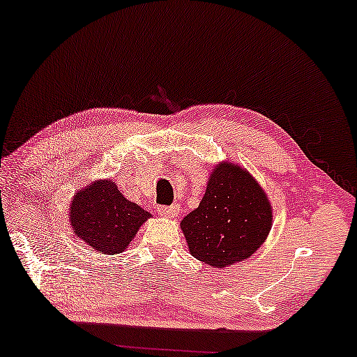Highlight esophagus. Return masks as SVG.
Wrapping results in <instances>:
<instances>
[{
  "label": "esophagus",
  "instance_id": "obj_1",
  "mask_svg": "<svg viewBox=\"0 0 357 357\" xmlns=\"http://www.w3.org/2000/svg\"><path fill=\"white\" fill-rule=\"evenodd\" d=\"M180 212V207L177 204H172V206H161L158 207V213H160L161 217H167V218H174L177 217Z\"/></svg>",
  "mask_w": 357,
  "mask_h": 357
}]
</instances>
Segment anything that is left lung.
I'll list each match as a JSON object with an SVG mask.
<instances>
[{
	"mask_svg": "<svg viewBox=\"0 0 357 357\" xmlns=\"http://www.w3.org/2000/svg\"><path fill=\"white\" fill-rule=\"evenodd\" d=\"M273 225L266 191L248 169L233 161L213 166L199 206L180 222L190 254L212 268L250 259Z\"/></svg>",
	"mask_w": 357,
	"mask_h": 357,
	"instance_id": "1",
	"label": "left lung"
}]
</instances>
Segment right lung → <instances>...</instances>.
Listing matches in <instances>:
<instances>
[{
    "mask_svg": "<svg viewBox=\"0 0 357 357\" xmlns=\"http://www.w3.org/2000/svg\"><path fill=\"white\" fill-rule=\"evenodd\" d=\"M148 218L151 213L124 197L109 178L94 180L79 188L68 209V222L76 238L103 255L128 249Z\"/></svg>",
    "mask_w": 357,
    "mask_h": 357,
    "instance_id": "1",
    "label": "right lung"
}]
</instances>
